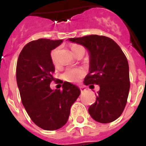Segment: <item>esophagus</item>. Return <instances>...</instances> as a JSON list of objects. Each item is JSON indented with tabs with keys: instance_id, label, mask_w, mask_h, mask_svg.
Returning <instances> with one entry per match:
<instances>
[{
	"instance_id": "esophagus-1",
	"label": "esophagus",
	"mask_w": 146,
	"mask_h": 146,
	"mask_svg": "<svg viewBox=\"0 0 146 146\" xmlns=\"http://www.w3.org/2000/svg\"><path fill=\"white\" fill-rule=\"evenodd\" d=\"M80 91L81 92H83V91H86V88L84 87H80Z\"/></svg>"
}]
</instances>
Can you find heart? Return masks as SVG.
Listing matches in <instances>:
<instances>
[{"mask_svg":"<svg viewBox=\"0 0 146 146\" xmlns=\"http://www.w3.org/2000/svg\"><path fill=\"white\" fill-rule=\"evenodd\" d=\"M82 47L78 44H73L71 46V49L73 52H75L78 49ZM58 52V48H55L50 52V58L53 64H57V55ZM86 74L85 72L82 68H68L63 74V78L67 82H77L80 80Z\"/></svg>","mask_w":146,"mask_h":146,"instance_id":"heart-1","label":"heart"}]
</instances>
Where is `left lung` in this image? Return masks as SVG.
<instances>
[{"instance_id": "1", "label": "left lung", "mask_w": 146, "mask_h": 146, "mask_svg": "<svg viewBox=\"0 0 146 146\" xmlns=\"http://www.w3.org/2000/svg\"><path fill=\"white\" fill-rule=\"evenodd\" d=\"M69 40L83 45L90 54L89 73L84 84L100 87L96 102L89 107V114L99 123L113 122L122 114L129 96V72L126 55L116 42L104 36L89 35Z\"/></svg>"}]
</instances>
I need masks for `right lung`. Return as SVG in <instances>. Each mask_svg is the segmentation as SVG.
I'll use <instances>...</instances> for the list:
<instances>
[{
  "label": "right lung",
  "mask_w": 146,
  "mask_h": 146,
  "mask_svg": "<svg viewBox=\"0 0 146 146\" xmlns=\"http://www.w3.org/2000/svg\"><path fill=\"white\" fill-rule=\"evenodd\" d=\"M62 42L48 38L32 41L23 47L17 64V83L23 106L35 124L48 131L66 123L71 106L80 94L77 86L68 82L62 85V91L50 87L55 80L50 52Z\"/></svg>",
  "instance_id": "add662e5"
}]
</instances>
